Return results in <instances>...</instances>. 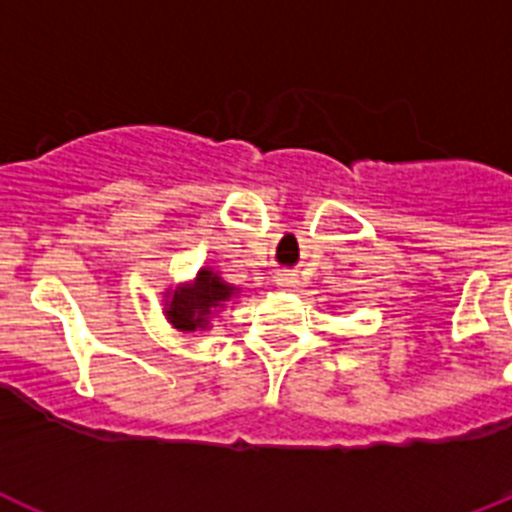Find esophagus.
<instances>
[{"instance_id":"1","label":"esophagus","mask_w":512,"mask_h":512,"mask_svg":"<svg viewBox=\"0 0 512 512\" xmlns=\"http://www.w3.org/2000/svg\"><path fill=\"white\" fill-rule=\"evenodd\" d=\"M276 283H278V286H281V289L294 291L296 286H299V276H296V273H278Z\"/></svg>"}]
</instances>
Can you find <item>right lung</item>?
<instances>
[{
  "label": "right lung",
  "instance_id": "1",
  "mask_svg": "<svg viewBox=\"0 0 512 512\" xmlns=\"http://www.w3.org/2000/svg\"><path fill=\"white\" fill-rule=\"evenodd\" d=\"M239 294L236 286L223 281L218 273L210 268H203L192 283L176 286L174 291L166 294V320L182 333L192 330H208L210 317L226 302H231Z\"/></svg>",
  "mask_w": 512,
  "mask_h": 512
}]
</instances>
